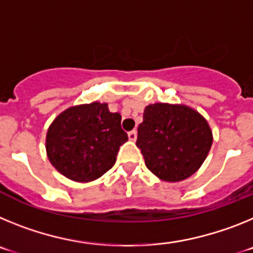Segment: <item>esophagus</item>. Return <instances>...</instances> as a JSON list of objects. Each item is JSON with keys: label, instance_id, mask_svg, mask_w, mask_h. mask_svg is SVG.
I'll return each instance as SVG.
<instances>
[{"label": "esophagus", "instance_id": "34e87169", "mask_svg": "<svg viewBox=\"0 0 253 253\" xmlns=\"http://www.w3.org/2000/svg\"><path fill=\"white\" fill-rule=\"evenodd\" d=\"M128 137H129V139L133 140V142H134V140L137 139V130L134 129V130L129 131V133H128Z\"/></svg>", "mask_w": 253, "mask_h": 253}]
</instances>
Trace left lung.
Returning <instances> with one entry per match:
<instances>
[{"label": "left lung", "mask_w": 253, "mask_h": 253, "mask_svg": "<svg viewBox=\"0 0 253 253\" xmlns=\"http://www.w3.org/2000/svg\"><path fill=\"white\" fill-rule=\"evenodd\" d=\"M211 143L213 135L207 120L185 105H148L138 126L137 147L146 166L161 180L169 182L195 173Z\"/></svg>", "instance_id": "left-lung-1"}]
</instances>
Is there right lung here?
<instances>
[{"instance_id": "right-lung-1", "label": "right lung", "mask_w": 253, "mask_h": 253, "mask_svg": "<svg viewBox=\"0 0 253 253\" xmlns=\"http://www.w3.org/2000/svg\"><path fill=\"white\" fill-rule=\"evenodd\" d=\"M126 140L122 115L110 113L107 104L92 102L69 107L55 118L46 134V153L62 175L88 182L114 166Z\"/></svg>"}]
</instances>
